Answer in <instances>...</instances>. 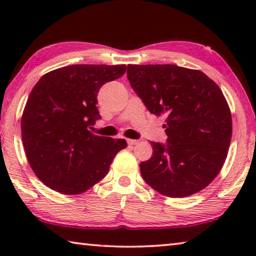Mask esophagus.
<instances>
[{"label": "esophagus", "instance_id": "34e87169", "mask_svg": "<svg viewBox=\"0 0 256 256\" xmlns=\"http://www.w3.org/2000/svg\"><path fill=\"white\" fill-rule=\"evenodd\" d=\"M126 142H128V144H130V146H133V144H138V141L133 140V138H126Z\"/></svg>", "mask_w": 256, "mask_h": 256}]
</instances>
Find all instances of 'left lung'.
Listing matches in <instances>:
<instances>
[{"label":"left lung","mask_w":256,"mask_h":256,"mask_svg":"<svg viewBox=\"0 0 256 256\" xmlns=\"http://www.w3.org/2000/svg\"><path fill=\"white\" fill-rule=\"evenodd\" d=\"M128 79L151 114L164 115L167 144L151 142L142 178L160 194L185 198L219 174L232 140V114L218 84L172 64L128 66Z\"/></svg>","instance_id":"1"}]
</instances>
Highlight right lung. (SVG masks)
I'll return each instance as SVG.
<instances>
[{
    "instance_id": "1",
    "label": "right lung",
    "mask_w": 256,
    "mask_h": 256,
    "mask_svg": "<svg viewBox=\"0 0 256 256\" xmlns=\"http://www.w3.org/2000/svg\"><path fill=\"white\" fill-rule=\"evenodd\" d=\"M125 71V64H76L46 73L34 86L21 133L30 167L47 188L66 196L84 193L108 174L116 154L126 148L124 138L89 131L102 118L99 89Z\"/></svg>"
}]
</instances>
